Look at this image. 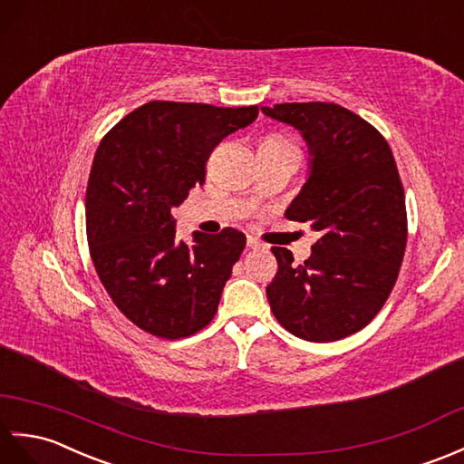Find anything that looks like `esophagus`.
Listing matches in <instances>:
<instances>
[{
  "label": "esophagus",
  "instance_id": "34e87169",
  "mask_svg": "<svg viewBox=\"0 0 464 464\" xmlns=\"http://www.w3.org/2000/svg\"><path fill=\"white\" fill-rule=\"evenodd\" d=\"M248 248H252V250H264L266 246L256 238V236H248Z\"/></svg>",
  "mask_w": 464,
  "mask_h": 464
}]
</instances>
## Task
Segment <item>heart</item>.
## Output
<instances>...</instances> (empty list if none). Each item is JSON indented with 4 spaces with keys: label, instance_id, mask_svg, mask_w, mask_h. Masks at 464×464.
I'll use <instances>...</instances> for the list:
<instances>
[{
    "label": "heart",
    "instance_id": "1",
    "mask_svg": "<svg viewBox=\"0 0 464 464\" xmlns=\"http://www.w3.org/2000/svg\"><path fill=\"white\" fill-rule=\"evenodd\" d=\"M266 140H270V142H285L282 137H274V135H272V137H267Z\"/></svg>",
    "mask_w": 464,
    "mask_h": 464
}]
</instances>
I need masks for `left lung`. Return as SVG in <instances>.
<instances>
[{"label": "left lung", "mask_w": 464, "mask_h": 464, "mask_svg": "<svg viewBox=\"0 0 464 464\" xmlns=\"http://www.w3.org/2000/svg\"><path fill=\"white\" fill-rule=\"evenodd\" d=\"M264 115L302 130L312 172L285 218L319 232L312 256L292 264L274 246L266 294L287 332L337 342L363 329L393 290L407 246L405 190L385 137L335 102H282Z\"/></svg>", "instance_id": "1"}]
</instances>
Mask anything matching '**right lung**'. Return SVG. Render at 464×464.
I'll return each instance as SVG.
<instances>
[{"label":"right lung","instance_id":"right-lung-1","mask_svg":"<svg viewBox=\"0 0 464 464\" xmlns=\"http://www.w3.org/2000/svg\"><path fill=\"white\" fill-rule=\"evenodd\" d=\"M258 112L150 101L102 137L85 197L89 252L112 304L142 332L182 339L214 319L246 236L197 232L188 246L172 208L202 187L216 145Z\"/></svg>","mask_w":464,"mask_h":464}]
</instances>
